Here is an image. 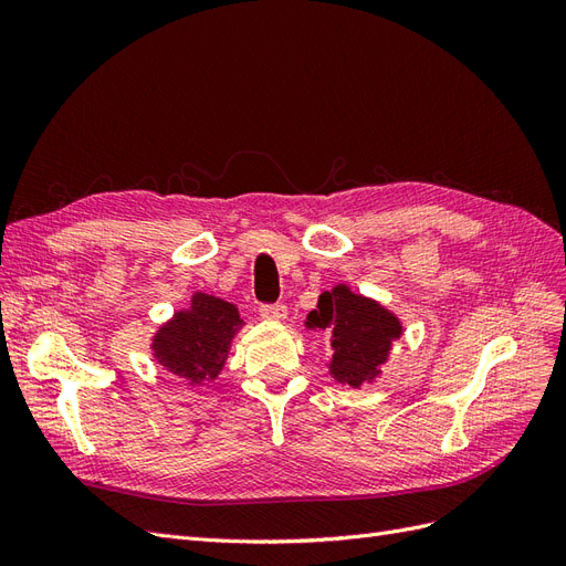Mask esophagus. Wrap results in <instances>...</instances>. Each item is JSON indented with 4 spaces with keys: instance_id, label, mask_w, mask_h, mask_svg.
Returning <instances> with one entry per match:
<instances>
[{
    "instance_id": "esophagus-1",
    "label": "esophagus",
    "mask_w": 566,
    "mask_h": 566,
    "mask_svg": "<svg viewBox=\"0 0 566 566\" xmlns=\"http://www.w3.org/2000/svg\"><path fill=\"white\" fill-rule=\"evenodd\" d=\"M260 314L262 318H269V321H285L287 318V306L285 304H262L260 306Z\"/></svg>"
}]
</instances>
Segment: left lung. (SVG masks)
<instances>
[{
  "mask_svg": "<svg viewBox=\"0 0 566 566\" xmlns=\"http://www.w3.org/2000/svg\"><path fill=\"white\" fill-rule=\"evenodd\" d=\"M306 328L331 331V375L354 389L378 378L391 342L403 333L401 321L380 302L356 295L345 283L318 297V310L306 316Z\"/></svg>",
  "mask_w": 566,
  "mask_h": 566,
  "instance_id": "1",
  "label": "left lung"
}]
</instances>
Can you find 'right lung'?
Masks as SVG:
<instances>
[{"label":"right lung","instance_id":"obj_1","mask_svg":"<svg viewBox=\"0 0 566 566\" xmlns=\"http://www.w3.org/2000/svg\"><path fill=\"white\" fill-rule=\"evenodd\" d=\"M243 325L235 304L208 293H196L191 306L153 335V358L179 378L202 385L214 380L227 364L231 339Z\"/></svg>","mask_w":566,"mask_h":566}]
</instances>
